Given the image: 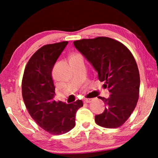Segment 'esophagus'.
<instances>
[{
    "mask_svg": "<svg viewBox=\"0 0 158 158\" xmlns=\"http://www.w3.org/2000/svg\"><path fill=\"white\" fill-rule=\"evenodd\" d=\"M92 99H90V98H86V99H84V102H85V103H90V102H92Z\"/></svg>",
    "mask_w": 158,
    "mask_h": 158,
    "instance_id": "1",
    "label": "esophagus"
}]
</instances>
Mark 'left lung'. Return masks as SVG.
Segmentation results:
<instances>
[{
	"mask_svg": "<svg viewBox=\"0 0 158 158\" xmlns=\"http://www.w3.org/2000/svg\"><path fill=\"white\" fill-rule=\"evenodd\" d=\"M74 45L111 93L109 98L98 97L106 107L102 114L96 115L95 123L106 128L121 127L137 106L139 94V73L132 53L121 42L107 37L79 40Z\"/></svg>",
	"mask_w": 158,
	"mask_h": 158,
	"instance_id": "1",
	"label": "left lung"
}]
</instances>
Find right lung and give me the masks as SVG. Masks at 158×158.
<instances>
[{
    "label": "right lung",
    "mask_w": 158,
    "mask_h": 158,
    "mask_svg": "<svg viewBox=\"0 0 158 158\" xmlns=\"http://www.w3.org/2000/svg\"><path fill=\"white\" fill-rule=\"evenodd\" d=\"M68 41L46 44L32 56L23 73L22 97L29 114L36 123L52 135L70 131L75 125L76 112L81 100L72 104L54 100L55 86L52 72Z\"/></svg>",
    "instance_id": "right-lung-1"
}]
</instances>
